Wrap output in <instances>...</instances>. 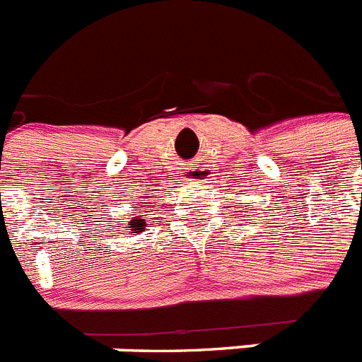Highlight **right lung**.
Listing matches in <instances>:
<instances>
[{"label": "right lung", "mask_w": 362, "mask_h": 362, "mask_svg": "<svg viewBox=\"0 0 362 362\" xmlns=\"http://www.w3.org/2000/svg\"><path fill=\"white\" fill-rule=\"evenodd\" d=\"M143 221H145V219H132V221H130L129 228L132 230V233L143 232V226H145V223H143Z\"/></svg>", "instance_id": "1"}]
</instances>
